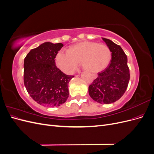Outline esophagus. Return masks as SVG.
Returning <instances> with one entry per match:
<instances>
[{
  "label": "esophagus",
  "instance_id": "1",
  "mask_svg": "<svg viewBox=\"0 0 154 154\" xmlns=\"http://www.w3.org/2000/svg\"><path fill=\"white\" fill-rule=\"evenodd\" d=\"M93 78H96V76H95V75H93Z\"/></svg>",
  "mask_w": 154,
  "mask_h": 154
}]
</instances>
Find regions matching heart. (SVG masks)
I'll return each mask as SVG.
<instances>
[{
	"label": "heart",
	"instance_id": "heart-1",
	"mask_svg": "<svg viewBox=\"0 0 154 154\" xmlns=\"http://www.w3.org/2000/svg\"><path fill=\"white\" fill-rule=\"evenodd\" d=\"M111 60V51L108 46L89 41L72 45L66 53L60 52L56 63L62 71L71 74L80 62L82 67L88 72L97 73L105 70Z\"/></svg>",
	"mask_w": 154,
	"mask_h": 154
}]
</instances>
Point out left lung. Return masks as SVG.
Here are the masks:
<instances>
[{
    "mask_svg": "<svg viewBox=\"0 0 154 154\" xmlns=\"http://www.w3.org/2000/svg\"><path fill=\"white\" fill-rule=\"evenodd\" d=\"M112 53L110 63L105 71L88 87L91 98L101 104H110L118 101L127 90L130 80L127 57L119 45L102 38Z\"/></svg>",
    "mask_w": 154,
    "mask_h": 154,
    "instance_id": "8db88e82",
    "label": "left lung"
}]
</instances>
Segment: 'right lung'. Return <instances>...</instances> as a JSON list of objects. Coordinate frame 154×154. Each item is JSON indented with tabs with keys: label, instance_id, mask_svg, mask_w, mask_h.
<instances>
[{
	"label": "right lung",
	"instance_id": "right-lung-1",
	"mask_svg": "<svg viewBox=\"0 0 154 154\" xmlns=\"http://www.w3.org/2000/svg\"><path fill=\"white\" fill-rule=\"evenodd\" d=\"M63 46L62 43L46 42L31 49L24 63V82L27 92L36 102L48 106H59L68 98V76L57 68L56 56Z\"/></svg>",
	"mask_w": 154,
	"mask_h": 154
}]
</instances>
